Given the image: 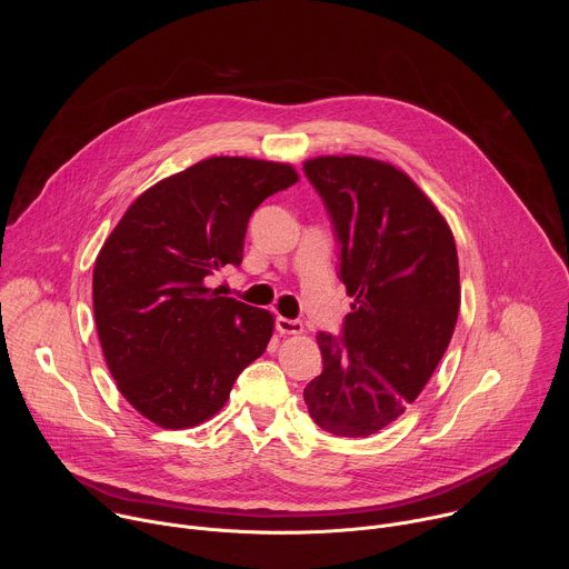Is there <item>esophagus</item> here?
Instances as JSON below:
<instances>
[{"instance_id": "34e87169", "label": "esophagus", "mask_w": 569, "mask_h": 569, "mask_svg": "<svg viewBox=\"0 0 569 569\" xmlns=\"http://www.w3.org/2000/svg\"><path fill=\"white\" fill-rule=\"evenodd\" d=\"M277 331L281 336H299V333H303V323L299 319L277 317Z\"/></svg>"}]
</instances>
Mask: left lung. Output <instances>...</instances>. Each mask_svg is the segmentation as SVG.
Listing matches in <instances>:
<instances>
[{"instance_id":"1","label":"left lung","mask_w":569,"mask_h":569,"mask_svg":"<svg viewBox=\"0 0 569 569\" xmlns=\"http://www.w3.org/2000/svg\"><path fill=\"white\" fill-rule=\"evenodd\" d=\"M340 242V281L356 301L340 338L319 333L321 373L303 389L312 421L369 437L396 421L441 362L459 315L455 238L402 171L329 154L303 161Z\"/></svg>"}]
</instances>
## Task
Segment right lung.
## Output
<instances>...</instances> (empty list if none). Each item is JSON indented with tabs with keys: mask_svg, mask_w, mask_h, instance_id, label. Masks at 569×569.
<instances>
[{
	"mask_svg": "<svg viewBox=\"0 0 569 569\" xmlns=\"http://www.w3.org/2000/svg\"><path fill=\"white\" fill-rule=\"evenodd\" d=\"M297 180L290 164L209 157L143 191L103 242L92 279L103 356L123 398L159 428L211 419L263 356L272 315L204 281L240 266L250 216Z\"/></svg>",
	"mask_w": 569,
	"mask_h": 569,
	"instance_id": "add662e5",
	"label": "right lung"
}]
</instances>
